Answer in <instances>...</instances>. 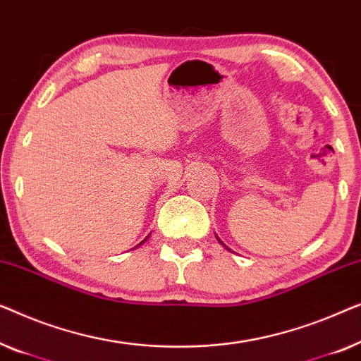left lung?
I'll return each mask as SVG.
<instances>
[{"mask_svg": "<svg viewBox=\"0 0 361 361\" xmlns=\"http://www.w3.org/2000/svg\"><path fill=\"white\" fill-rule=\"evenodd\" d=\"M217 240H219V237H217ZM219 242H221V240H219ZM221 243H222V242H221Z\"/></svg>", "mask_w": 361, "mask_h": 361, "instance_id": "1", "label": "left lung"}]
</instances>
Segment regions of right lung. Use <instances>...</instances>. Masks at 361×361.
I'll use <instances>...</instances> for the list:
<instances>
[{
	"label": "right lung",
	"mask_w": 361,
	"mask_h": 361,
	"mask_svg": "<svg viewBox=\"0 0 361 361\" xmlns=\"http://www.w3.org/2000/svg\"><path fill=\"white\" fill-rule=\"evenodd\" d=\"M145 240H147V238H144V240H142V242H140V243H139V245H142V243H144V242H145ZM139 245H137V247H139Z\"/></svg>",
	"instance_id": "right-lung-1"
}]
</instances>
